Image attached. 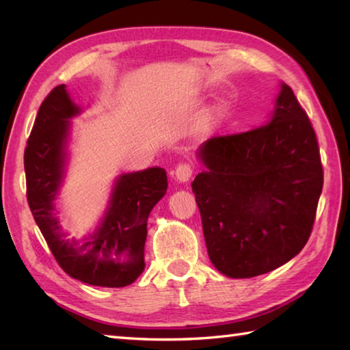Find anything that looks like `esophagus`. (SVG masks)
<instances>
[{
	"mask_svg": "<svg viewBox=\"0 0 350 350\" xmlns=\"http://www.w3.org/2000/svg\"><path fill=\"white\" fill-rule=\"evenodd\" d=\"M193 165L188 162H180L173 171V177L179 182H187L193 176Z\"/></svg>",
	"mask_w": 350,
	"mask_h": 350,
	"instance_id": "esophagus-1",
	"label": "esophagus"
}]
</instances>
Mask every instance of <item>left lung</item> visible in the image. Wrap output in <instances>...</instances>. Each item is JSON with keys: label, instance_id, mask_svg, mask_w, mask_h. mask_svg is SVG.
<instances>
[{"label": "left lung", "instance_id": "left-lung-1", "mask_svg": "<svg viewBox=\"0 0 350 350\" xmlns=\"http://www.w3.org/2000/svg\"><path fill=\"white\" fill-rule=\"evenodd\" d=\"M199 157L206 171L191 188L208 256L221 273L253 278L303 250L324 173L310 118L287 85L270 123L211 137Z\"/></svg>", "mask_w": 350, "mask_h": 350}]
</instances>
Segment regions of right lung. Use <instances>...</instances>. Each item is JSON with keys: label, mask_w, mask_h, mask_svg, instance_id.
<instances>
[{"label": "right lung", "mask_w": 350, "mask_h": 350, "mask_svg": "<svg viewBox=\"0 0 350 350\" xmlns=\"http://www.w3.org/2000/svg\"><path fill=\"white\" fill-rule=\"evenodd\" d=\"M77 112L64 85L55 86L41 103L25 150L27 204L58 265L69 276L91 286L125 287L145 269L148 216L167 193V171L148 168L120 176L96 234L81 245L64 239L54 200L63 177L68 118Z\"/></svg>", "instance_id": "1"}]
</instances>
